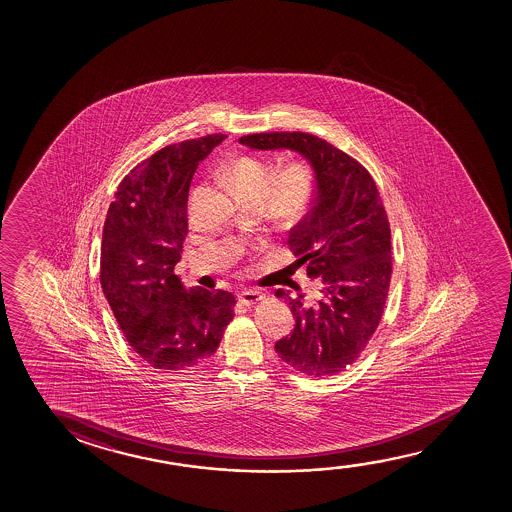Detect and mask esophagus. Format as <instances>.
<instances>
[{
  "instance_id": "esophagus-1",
  "label": "esophagus",
  "mask_w": 512,
  "mask_h": 512,
  "mask_svg": "<svg viewBox=\"0 0 512 512\" xmlns=\"http://www.w3.org/2000/svg\"><path fill=\"white\" fill-rule=\"evenodd\" d=\"M238 299L241 304H245V306H252V304H257V302L262 301V299H264V294L259 292V290L248 288V290H243V292L238 295Z\"/></svg>"
}]
</instances>
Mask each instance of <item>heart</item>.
Returning <instances> with one entry per match:
<instances>
[{
	"label": "heart",
	"instance_id": "heart-1",
	"mask_svg": "<svg viewBox=\"0 0 512 512\" xmlns=\"http://www.w3.org/2000/svg\"><path fill=\"white\" fill-rule=\"evenodd\" d=\"M227 178L241 199L262 201L276 222L292 225L306 213L315 194V176L306 162L294 161L274 176L273 169L253 157H239L227 168Z\"/></svg>",
	"mask_w": 512,
	"mask_h": 512
}]
</instances>
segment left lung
<instances>
[{
    "label": "left lung",
    "mask_w": 512,
    "mask_h": 512,
    "mask_svg": "<svg viewBox=\"0 0 512 512\" xmlns=\"http://www.w3.org/2000/svg\"><path fill=\"white\" fill-rule=\"evenodd\" d=\"M239 143L260 152L290 150L315 173L313 208L290 231L288 246L308 266L318 297L304 301L276 290L295 325L274 351L308 376L344 371L378 329L392 278L390 225L378 187L362 164L313 134H248Z\"/></svg>",
    "instance_id": "left-lung-1"
}]
</instances>
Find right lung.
<instances>
[{"label": "right lung", "instance_id": "obj_1", "mask_svg": "<svg viewBox=\"0 0 512 512\" xmlns=\"http://www.w3.org/2000/svg\"><path fill=\"white\" fill-rule=\"evenodd\" d=\"M225 138L210 134L161 148L120 182L106 213L103 294L127 343L161 371L210 358L234 316L231 292L187 290L173 273L189 232L192 176Z\"/></svg>", "mask_w": 512, "mask_h": 512}]
</instances>
